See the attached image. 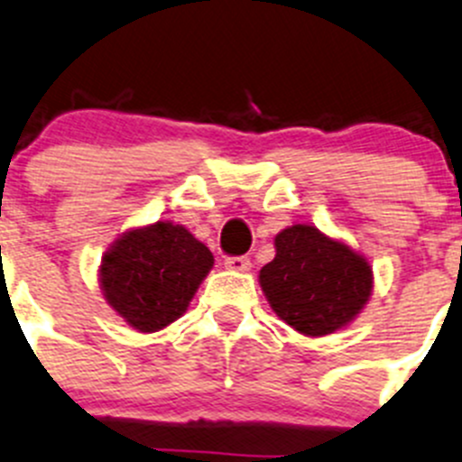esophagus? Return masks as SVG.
<instances>
[{
	"instance_id": "esophagus-1",
	"label": "esophagus",
	"mask_w": 462,
	"mask_h": 462,
	"mask_svg": "<svg viewBox=\"0 0 462 462\" xmlns=\"http://www.w3.org/2000/svg\"><path fill=\"white\" fill-rule=\"evenodd\" d=\"M226 269L241 271V273H244V271H251V260H248V257H244V255L227 257V260H226Z\"/></svg>"
}]
</instances>
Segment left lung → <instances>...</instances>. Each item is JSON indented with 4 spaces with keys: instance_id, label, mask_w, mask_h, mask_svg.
<instances>
[{
    "instance_id": "1",
    "label": "left lung",
    "mask_w": 462,
    "mask_h": 462,
    "mask_svg": "<svg viewBox=\"0 0 462 462\" xmlns=\"http://www.w3.org/2000/svg\"><path fill=\"white\" fill-rule=\"evenodd\" d=\"M271 310L308 337L344 328L367 305L374 273L367 257L314 226L275 235V257L260 271Z\"/></svg>"
}]
</instances>
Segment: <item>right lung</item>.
I'll list each match as a JSON object with an SVG mask.
<instances>
[{"label": "right lung", "instance_id": "right-lung-1", "mask_svg": "<svg viewBox=\"0 0 462 462\" xmlns=\"http://www.w3.org/2000/svg\"><path fill=\"white\" fill-rule=\"evenodd\" d=\"M214 266V255L171 221L136 227L105 253L100 287L106 303L139 333H157L187 312Z\"/></svg>", "mask_w": 462, "mask_h": 462}]
</instances>
